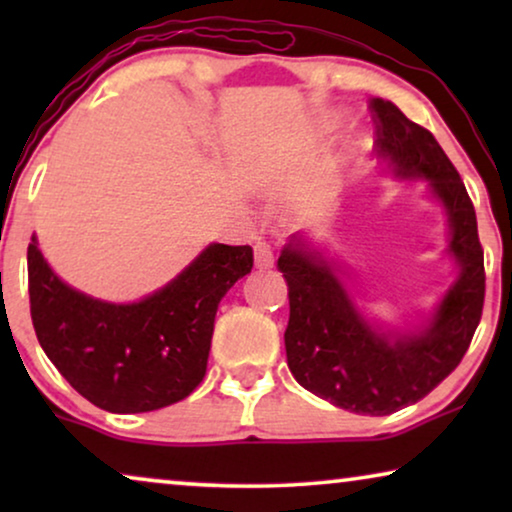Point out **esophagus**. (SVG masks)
Returning a JSON list of instances; mask_svg holds the SVG:
<instances>
[{
    "mask_svg": "<svg viewBox=\"0 0 512 512\" xmlns=\"http://www.w3.org/2000/svg\"><path fill=\"white\" fill-rule=\"evenodd\" d=\"M254 256H256V268L265 270L275 265V247H272L270 242H256Z\"/></svg>",
    "mask_w": 512,
    "mask_h": 512,
    "instance_id": "esophagus-1",
    "label": "esophagus"
}]
</instances>
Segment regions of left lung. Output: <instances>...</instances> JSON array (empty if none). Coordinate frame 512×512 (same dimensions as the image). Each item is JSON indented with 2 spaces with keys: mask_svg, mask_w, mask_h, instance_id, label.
Returning a JSON list of instances; mask_svg holds the SVG:
<instances>
[{
  "mask_svg": "<svg viewBox=\"0 0 512 512\" xmlns=\"http://www.w3.org/2000/svg\"><path fill=\"white\" fill-rule=\"evenodd\" d=\"M377 151L396 177H424L443 202L459 279L419 333L375 331L338 275L300 237L286 244L279 270L289 284L286 361L300 387L356 415H391L438 387L464 359L485 303V256L464 181L436 137L394 102L373 97Z\"/></svg>",
  "mask_w": 512,
  "mask_h": 512,
  "instance_id": "1",
  "label": "left lung"
}]
</instances>
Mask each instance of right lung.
Returning a JSON list of instances; mask_svg holds the SVG:
<instances>
[{"label":"right lung","instance_id":"right-lung-1","mask_svg":"<svg viewBox=\"0 0 512 512\" xmlns=\"http://www.w3.org/2000/svg\"><path fill=\"white\" fill-rule=\"evenodd\" d=\"M251 268V247L209 244L153 296L114 305L60 282L32 237L27 279L34 333L60 375L97 408H167L202 382L221 298Z\"/></svg>","mask_w":512,"mask_h":512}]
</instances>
